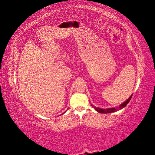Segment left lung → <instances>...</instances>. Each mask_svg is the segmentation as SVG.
I'll use <instances>...</instances> for the list:
<instances>
[{"mask_svg":"<svg viewBox=\"0 0 155 155\" xmlns=\"http://www.w3.org/2000/svg\"><path fill=\"white\" fill-rule=\"evenodd\" d=\"M133 95H131L127 100L125 102H124L122 104H121L118 107H113V108H109V109H101V108H99V107H96L94 105H92V106L94 108V109L98 112H100V113H104V114H107V113H111V112H116L118 111L119 110H121L123 108H124L127 105L129 104V102L130 101L131 97H132Z\"/></svg>","mask_w":155,"mask_h":155,"instance_id":"8db88e82","label":"left lung"}]
</instances>
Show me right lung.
<instances>
[{"instance_id": "obj_1", "label": "right lung", "mask_w": 155, "mask_h": 155, "mask_svg": "<svg viewBox=\"0 0 155 155\" xmlns=\"http://www.w3.org/2000/svg\"><path fill=\"white\" fill-rule=\"evenodd\" d=\"M64 113H63V114H61V115H63V114H64Z\"/></svg>"}]
</instances>
